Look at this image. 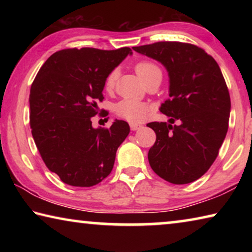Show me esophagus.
<instances>
[{"label": "esophagus", "mask_w": 252, "mask_h": 252, "mask_svg": "<svg viewBox=\"0 0 252 252\" xmlns=\"http://www.w3.org/2000/svg\"><path fill=\"white\" fill-rule=\"evenodd\" d=\"M130 127H131L132 131H136V130L141 129L142 126L139 125V123H133V122H132V123H130Z\"/></svg>", "instance_id": "esophagus-1"}]
</instances>
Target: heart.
Here are the masks:
<instances>
[{
	"mask_svg": "<svg viewBox=\"0 0 252 252\" xmlns=\"http://www.w3.org/2000/svg\"><path fill=\"white\" fill-rule=\"evenodd\" d=\"M135 72L144 82L156 73H160V69L155 63L150 61H140L135 64ZM117 80V71L110 72L106 76L104 88L106 91H111L114 88ZM114 111L118 116L125 118L131 122H140L146 119L149 112V106L144 102L134 99H122L114 106Z\"/></svg>",
	"mask_w": 252,
	"mask_h": 252,
	"instance_id": "b5f03b06",
	"label": "heart"
}]
</instances>
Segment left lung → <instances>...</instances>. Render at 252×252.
Here are the masks:
<instances>
[{
  "label": "left lung",
  "mask_w": 252,
  "mask_h": 252,
  "mask_svg": "<svg viewBox=\"0 0 252 252\" xmlns=\"http://www.w3.org/2000/svg\"><path fill=\"white\" fill-rule=\"evenodd\" d=\"M133 50L160 62L169 75V99L160 106L169 120L147 125L157 134L149 163L173 185L193 182L215 162L228 131L231 102L218 63L201 48L181 42Z\"/></svg>",
  "instance_id": "obj_1"
}]
</instances>
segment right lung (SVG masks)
Segmentation results:
<instances>
[{"label": "right lung", "instance_id": "1", "mask_svg": "<svg viewBox=\"0 0 252 252\" xmlns=\"http://www.w3.org/2000/svg\"><path fill=\"white\" fill-rule=\"evenodd\" d=\"M131 54L130 48L61 50L33 81L29 102L34 142L46 167L66 185L95 186L112 171L130 126L116 120L110 129H95L91 118L104 99L106 76Z\"/></svg>", "mask_w": 252, "mask_h": 252}]
</instances>
